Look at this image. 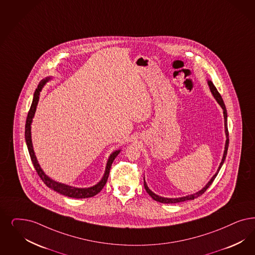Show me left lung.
I'll list each match as a JSON object with an SVG mask.
<instances>
[{"mask_svg": "<svg viewBox=\"0 0 255 255\" xmlns=\"http://www.w3.org/2000/svg\"><path fill=\"white\" fill-rule=\"evenodd\" d=\"M208 86H209V88H210L211 92H212V94H213V96L214 98L217 100V102L219 103V105L221 106V108L223 109V116H224V126H225V134H226V143H225V149H224V153H223V157H222V160H221V162H220V167L218 168V170H217V172H216V174L213 176L212 178H211L210 181L207 183V185H205L203 188H202V190H200L199 192H196V193L191 194V195H187V196H185V197H181V198H173V199H170V198H164V197H160L158 195H156L155 193H153L150 189H149V187H148V185L146 184V182H145V178H144V187H145V189H146V191L148 192L149 196L154 200V201H156V202H162V203H177V202H185V201H189V200H194L195 198H198V197H200L201 195L204 193L206 190H207V188L212 185V183L214 182V180H215V178L217 177L218 175V173H219V171L220 170V168L222 167V165H223V163H224V161H225V158H226V155H227V150H228L229 147V132H228V125H227V110H226V107H225V105H224V102H223V100H222V98L220 96V93H219V91H218V89L216 88V87L214 86V84L208 80Z\"/></svg>", "mask_w": 255, "mask_h": 255, "instance_id": "1", "label": "left lung"}]
</instances>
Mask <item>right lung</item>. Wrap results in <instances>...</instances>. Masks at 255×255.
Returning a JSON list of instances; mask_svg holds the SVG:
<instances>
[{"label":"right lung","mask_w":255,"mask_h":255,"mask_svg":"<svg viewBox=\"0 0 255 255\" xmlns=\"http://www.w3.org/2000/svg\"><path fill=\"white\" fill-rule=\"evenodd\" d=\"M50 80H51V77H46L45 79L41 80L40 83L38 84L37 88L35 89V93H34L33 102H32V105H31L30 110L28 112V116H27L26 124H25V141H26L27 148H28V150H29V154H30V157H31V160H32V163H33V165L35 167L37 174L40 177V179L44 182L45 185H47L48 187L53 189L54 191H56L57 193L62 194L64 196H67V197H70V198H75V199H85V198L93 197V196H95V195L99 193L104 188V186L106 185L107 179H108V176H109V171H110V168H111V165H112L115 158L120 153L121 149L115 150L110 154L108 161L106 163V172L104 174V177L102 178V180L97 185L90 186V187H88V188H78V187H74V186H70V185L61 184V183H58L56 181H53V179H51L49 176L46 175L44 171L41 169V167H40L38 162H37V159H36L35 155V151H34V149H33L32 137H31V124H32L33 118L35 116V109H36V106H37V103H38V100H39L40 91L42 90L45 84L47 82H49Z\"/></svg>","instance_id":"add662e5"}]
</instances>
